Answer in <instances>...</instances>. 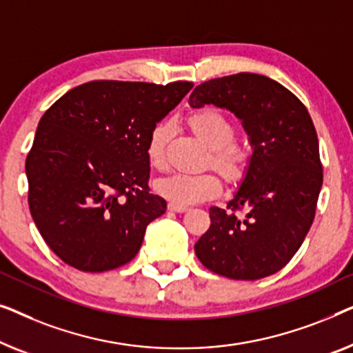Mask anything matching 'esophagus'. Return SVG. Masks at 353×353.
Here are the masks:
<instances>
[{"mask_svg":"<svg viewBox=\"0 0 353 353\" xmlns=\"http://www.w3.org/2000/svg\"><path fill=\"white\" fill-rule=\"evenodd\" d=\"M168 210L172 212H185L187 206H181V205H174V203H170V205H168Z\"/></svg>","mask_w":353,"mask_h":353,"instance_id":"esophagus-1","label":"esophagus"}]
</instances>
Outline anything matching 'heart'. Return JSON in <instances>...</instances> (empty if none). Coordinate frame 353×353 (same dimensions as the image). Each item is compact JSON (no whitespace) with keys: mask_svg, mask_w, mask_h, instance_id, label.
<instances>
[{"mask_svg":"<svg viewBox=\"0 0 353 353\" xmlns=\"http://www.w3.org/2000/svg\"><path fill=\"white\" fill-rule=\"evenodd\" d=\"M188 125L198 137L211 148V165L228 182H236L245 176L250 165V150L233 141L235 125L225 113L214 107H205L188 117ZM168 126L165 123L152 129L147 141V160L152 168L163 170L166 165ZM155 190L174 205L188 206L214 198L221 192L219 177L212 172H172L158 179Z\"/></svg>","mask_w":353,"mask_h":353,"instance_id":"b5f03b06","label":"heart"}]
</instances>
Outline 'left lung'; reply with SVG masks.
Segmentation results:
<instances>
[{
  "instance_id": "8db88e82",
  "label": "left lung",
  "mask_w": 353,
  "mask_h": 353,
  "mask_svg": "<svg viewBox=\"0 0 353 353\" xmlns=\"http://www.w3.org/2000/svg\"><path fill=\"white\" fill-rule=\"evenodd\" d=\"M190 107L232 112L252 147L245 179L225 210L210 208L211 225L195 245L208 270L259 280L281 270L315 217L323 183L319 137L304 103L257 73L214 78L190 94Z\"/></svg>"
}]
</instances>
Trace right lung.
Returning <instances> with one entry per match:
<instances>
[{
    "instance_id": "1",
    "label": "right lung",
    "mask_w": 353,
    "mask_h": 353,
    "mask_svg": "<svg viewBox=\"0 0 353 353\" xmlns=\"http://www.w3.org/2000/svg\"><path fill=\"white\" fill-rule=\"evenodd\" d=\"M193 83L89 81L52 103L26 161L28 206L48 246L83 272L132 261L166 201L148 188L147 141Z\"/></svg>"
}]
</instances>
